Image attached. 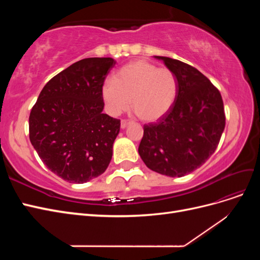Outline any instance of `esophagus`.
<instances>
[{
    "instance_id": "obj_1",
    "label": "esophagus",
    "mask_w": 260,
    "mask_h": 260,
    "mask_svg": "<svg viewBox=\"0 0 260 260\" xmlns=\"http://www.w3.org/2000/svg\"><path fill=\"white\" fill-rule=\"evenodd\" d=\"M131 123V121H129V120H121V122H120V127H121V129H124V128H127L128 125Z\"/></svg>"
}]
</instances>
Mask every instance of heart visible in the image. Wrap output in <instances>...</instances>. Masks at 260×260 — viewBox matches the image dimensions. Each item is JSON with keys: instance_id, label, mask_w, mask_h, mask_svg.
Segmentation results:
<instances>
[{"instance_id": "1", "label": "heart", "mask_w": 260, "mask_h": 260, "mask_svg": "<svg viewBox=\"0 0 260 260\" xmlns=\"http://www.w3.org/2000/svg\"><path fill=\"white\" fill-rule=\"evenodd\" d=\"M178 93L176 75L168 68L138 59L118 70L115 79H107L102 88L105 104L113 115L135 109L140 119L155 121L166 115Z\"/></svg>"}]
</instances>
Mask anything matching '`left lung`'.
I'll return each mask as SVG.
<instances>
[{
	"instance_id": "1",
	"label": "left lung",
	"mask_w": 260,
	"mask_h": 260,
	"mask_svg": "<svg viewBox=\"0 0 260 260\" xmlns=\"http://www.w3.org/2000/svg\"><path fill=\"white\" fill-rule=\"evenodd\" d=\"M176 75L178 93L170 111L144 124L139 154L160 175L183 177L214 154L225 125L221 94L207 77L183 61L155 56Z\"/></svg>"
}]
</instances>
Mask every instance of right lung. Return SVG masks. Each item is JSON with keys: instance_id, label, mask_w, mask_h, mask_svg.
<instances>
[{"instance_id": "right-lung-1", "label": "right lung", "mask_w": 260, "mask_h": 260, "mask_svg": "<svg viewBox=\"0 0 260 260\" xmlns=\"http://www.w3.org/2000/svg\"><path fill=\"white\" fill-rule=\"evenodd\" d=\"M111 57L84 58L44 85L29 116V139L43 164L69 183L101 176L113 156L120 120L103 114Z\"/></svg>"}]
</instances>
